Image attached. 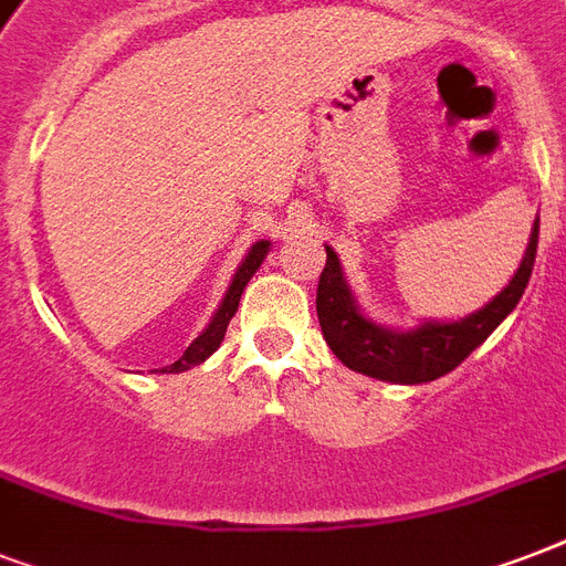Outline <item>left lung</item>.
Instances as JSON below:
<instances>
[{"label":"left lung","instance_id":"8db88e82","mask_svg":"<svg viewBox=\"0 0 566 566\" xmlns=\"http://www.w3.org/2000/svg\"><path fill=\"white\" fill-rule=\"evenodd\" d=\"M537 229L541 220H535L532 238L517 273L509 282V287L493 296L482 311L458 323H422L408 332L376 326L355 305L353 291L346 287L344 270L337 261L335 249L326 247V270L319 275L317 287V317L319 328L332 353L355 373L381 378V381H396V385H420V381H434L447 376L482 346L491 332L517 308L520 296L526 291L532 270H535L537 255Z\"/></svg>","mask_w":566,"mask_h":566}]
</instances>
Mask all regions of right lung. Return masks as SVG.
Here are the masks:
<instances>
[{"instance_id":"obj_1","label":"right lung","mask_w":566,"mask_h":566,"mask_svg":"<svg viewBox=\"0 0 566 566\" xmlns=\"http://www.w3.org/2000/svg\"><path fill=\"white\" fill-rule=\"evenodd\" d=\"M266 252H270V240H258V243H252V249L247 252V258L240 261L238 273H234V279H231L229 291H226V296H222L220 308H217V314L211 317L208 328H205L202 335L196 337L193 344L185 349V355H181L179 361H172L170 367H164L161 373H185V370H190V367H196V364H202L208 355L217 353V346L222 344V337H226V328H229L231 317L238 314L243 287H247L249 279L255 275V270L261 266V261L266 258Z\"/></svg>"}]
</instances>
